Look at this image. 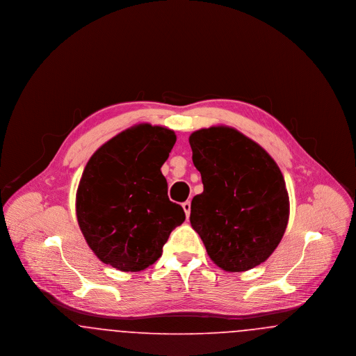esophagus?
I'll return each instance as SVG.
<instances>
[{"label":"esophagus","instance_id":"obj_1","mask_svg":"<svg viewBox=\"0 0 356 356\" xmlns=\"http://www.w3.org/2000/svg\"><path fill=\"white\" fill-rule=\"evenodd\" d=\"M183 209H184V212H186V218H189V215H191V203H189V202L183 203Z\"/></svg>","mask_w":356,"mask_h":356}]
</instances>
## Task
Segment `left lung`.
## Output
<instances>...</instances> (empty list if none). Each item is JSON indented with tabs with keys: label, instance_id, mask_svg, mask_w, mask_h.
I'll return each mask as SVG.
<instances>
[{
	"label": "left lung",
	"instance_id": "8db88e82",
	"mask_svg": "<svg viewBox=\"0 0 356 356\" xmlns=\"http://www.w3.org/2000/svg\"><path fill=\"white\" fill-rule=\"evenodd\" d=\"M203 193L191 203V225L212 261L227 272L248 271L279 245L289 216L286 181L268 153L229 127L189 136Z\"/></svg>",
	"mask_w": 356,
	"mask_h": 356
}]
</instances>
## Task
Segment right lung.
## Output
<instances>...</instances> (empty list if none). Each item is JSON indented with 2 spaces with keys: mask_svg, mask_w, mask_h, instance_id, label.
<instances>
[{
  "mask_svg": "<svg viewBox=\"0 0 356 356\" xmlns=\"http://www.w3.org/2000/svg\"><path fill=\"white\" fill-rule=\"evenodd\" d=\"M175 143L168 128L138 124L89 159L77 188L76 215L102 263L124 272L145 270L186 220L181 205L170 202L160 170Z\"/></svg>",
  "mask_w": 356,
  "mask_h": 356,
  "instance_id": "add662e5",
  "label": "right lung"
}]
</instances>
